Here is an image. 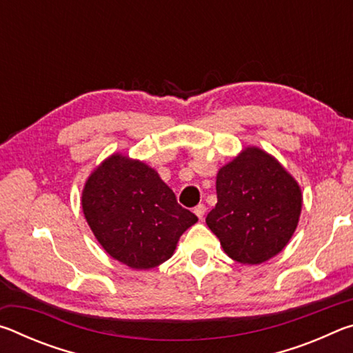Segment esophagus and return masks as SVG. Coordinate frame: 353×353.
Instances as JSON below:
<instances>
[{
    "instance_id": "obj_1",
    "label": "esophagus",
    "mask_w": 353,
    "mask_h": 353,
    "mask_svg": "<svg viewBox=\"0 0 353 353\" xmlns=\"http://www.w3.org/2000/svg\"><path fill=\"white\" fill-rule=\"evenodd\" d=\"M205 210H207V208H205V205H204V204H199V205H196V207H194V213H196V216H198L199 219L204 218Z\"/></svg>"
}]
</instances>
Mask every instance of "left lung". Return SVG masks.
<instances>
[{
  "mask_svg": "<svg viewBox=\"0 0 353 353\" xmlns=\"http://www.w3.org/2000/svg\"><path fill=\"white\" fill-rule=\"evenodd\" d=\"M218 204L205 223L224 252L243 265L277 255L294 234L302 208L297 182L276 159L248 148L216 176Z\"/></svg>",
  "mask_w": 353,
  "mask_h": 353,
  "instance_id": "obj_1",
  "label": "left lung"
}]
</instances>
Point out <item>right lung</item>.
Returning a JSON list of instances; mask_svg holds the SVG:
<instances>
[{
    "label": "right lung",
    "instance_id": "right-lung-1",
    "mask_svg": "<svg viewBox=\"0 0 353 353\" xmlns=\"http://www.w3.org/2000/svg\"><path fill=\"white\" fill-rule=\"evenodd\" d=\"M82 208L105 252L134 270L168 260L181 235L198 221L152 168L119 154L88 177Z\"/></svg>",
    "mask_w": 353,
    "mask_h": 353
}]
</instances>
